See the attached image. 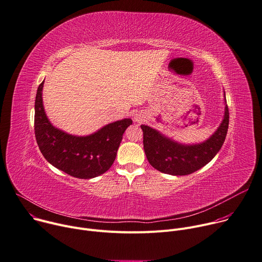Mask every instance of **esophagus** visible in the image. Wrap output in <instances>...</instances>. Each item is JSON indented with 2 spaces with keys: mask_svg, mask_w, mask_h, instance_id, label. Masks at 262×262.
I'll use <instances>...</instances> for the list:
<instances>
[{
  "mask_svg": "<svg viewBox=\"0 0 262 262\" xmlns=\"http://www.w3.org/2000/svg\"><path fill=\"white\" fill-rule=\"evenodd\" d=\"M134 121L137 122V123H141V122H142V118H141L140 115H137V114H136V115L134 116Z\"/></svg>",
  "mask_w": 262,
  "mask_h": 262,
  "instance_id": "obj_1",
  "label": "esophagus"
}]
</instances>
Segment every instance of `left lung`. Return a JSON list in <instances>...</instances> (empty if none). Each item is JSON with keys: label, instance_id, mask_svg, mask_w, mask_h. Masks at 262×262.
<instances>
[{"label": "left lung", "instance_id": "1", "mask_svg": "<svg viewBox=\"0 0 262 262\" xmlns=\"http://www.w3.org/2000/svg\"><path fill=\"white\" fill-rule=\"evenodd\" d=\"M225 112L222 123L214 133L199 143H181L150 126L141 125L143 150L150 164L161 172L172 176H184L200 169L221 150L229 126V110L224 93Z\"/></svg>", "mask_w": 262, "mask_h": 262}]
</instances>
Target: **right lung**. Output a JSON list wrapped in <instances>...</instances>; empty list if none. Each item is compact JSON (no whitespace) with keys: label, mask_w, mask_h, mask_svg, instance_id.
Masks as SVG:
<instances>
[{"label":"right lung","mask_w":262,"mask_h":262,"mask_svg":"<svg viewBox=\"0 0 262 262\" xmlns=\"http://www.w3.org/2000/svg\"><path fill=\"white\" fill-rule=\"evenodd\" d=\"M45 80L35 98L34 130L38 148L48 162L70 176L92 179L107 171L115 160L125 130L131 119L110 123L93 134L78 136L51 124L42 104Z\"/></svg>","instance_id":"right-lung-1"}]
</instances>
